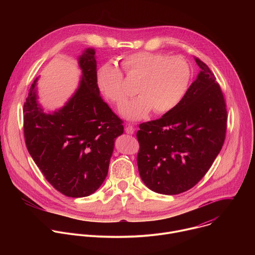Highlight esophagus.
<instances>
[{
    "label": "esophagus",
    "instance_id": "obj_1",
    "mask_svg": "<svg viewBox=\"0 0 255 255\" xmlns=\"http://www.w3.org/2000/svg\"><path fill=\"white\" fill-rule=\"evenodd\" d=\"M125 131H126V133H127V134H131V135H132V134L134 133V131H135V128H134L132 125L128 124V125H126Z\"/></svg>",
    "mask_w": 255,
    "mask_h": 255
}]
</instances>
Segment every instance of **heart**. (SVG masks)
I'll return each mask as SVG.
<instances>
[{"label":"heart","instance_id":"b5f03b06","mask_svg":"<svg viewBox=\"0 0 255 255\" xmlns=\"http://www.w3.org/2000/svg\"><path fill=\"white\" fill-rule=\"evenodd\" d=\"M121 66L128 78L139 81L136 87L139 96L121 109V114L131 121L145 118L151 110L159 115L172 111L184 99L192 79L191 66L185 58L158 52L124 55ZM97 86L116 106L123 105L129 96L122 71L111 63L98 69Z\"/></svg>","mask_w":255,"mask_h":255}]
</instances>
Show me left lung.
I'll list each match as a JSON object with an SVG mask.
<instances>
[{"label":"left lung","mask_w":255,"mask_h":255,"mask_svg":"<svg viewBox=\"0 0 255 255\" xmlns=\"http://www.w3.org/2000/svg\"><path fill=\"white\" fill-rule=\"evenodd\" d=\"M195 60L201 71L179 105L157 120L140 124L136 134L140 177L158 194L177 195L196 186L224 144L223 93L208 65Z\"/></svg>","instance_id":"8db88e82"}]
</instances>
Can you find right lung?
<instances>
[{"instance_id": "right-lung-1", "label": "right lung", "mask_w": 255, "mask_h": 255, "mask_svg": "<svg viewBox=\"0 0 255 255\" xmlns=\"http://www.w3.org/2000/svg\"><path fill=\"white\" fill-rule=\"evenodd\" d=\"M95 49L79 58L83 70L75 95L58 111L43 112L36 83L24 103V137L27 149L48 183L66 197L83 198L103 184L114 150L123 134V121L100 96Z\"/></svg>"}]
</instances>
